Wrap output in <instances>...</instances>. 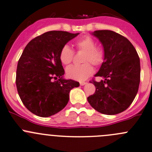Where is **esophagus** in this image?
Instances as JSON below:
<instances>
[{"label":"esophagus","mask_w":152,"mask_h":152,"mask_svg":"<svg viewBox=\"0 0 152 152\" xmlns=\"http://www.w3.org/2000/svg\"><path fill=\"white\" fill-rule=\"evenodd\" d=\"M86 83H86V82H80V86H84V85H86Z\"/></svg>","instance_id":"1"}]
</instances>
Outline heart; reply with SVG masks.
Segmentation results:
<instances>
[{
	"label": "heart",
	"instance_id": "obj_1",
	"mask_svg": "<svg viewBox=\"0 0 152 152\" xmlns=\"http://www.w3.org/2000/svg\"><path fill=\"white\" fill-rule=\"evenodd\" d=\"M77 50L84 51L83 62L80 65H72L66 68V72L68 77L78 81L87 79L94 73V66H99L105 60V50L102 47L96 46V41L90 36H83L75 42ZM74 52L67 45H64L60 50L59 58L61 62L68 65L72 61Z\"/></svg>",
	"mask_w": 152,
	"mask_h": 152
}]
</instances>
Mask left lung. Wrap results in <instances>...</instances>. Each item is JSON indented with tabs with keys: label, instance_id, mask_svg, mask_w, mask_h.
I'll return each mask as SVG.
<instances>
[{
	"label": "left lung",
	"instance_id": "8db88e82",
	"mask_svg": "<svg viewBox=\"0 0 152 152\" xmlns=\"http://www.w3.org/2000/svg\"><path fill=\"white\" fill-rule=\"evenodd\" d=\"M102 43L105 60L93 80L96 91L88 97L91 107L104 115H116L129 107L138 91L141 77L140 58L132 43L125 37L111 30L92 33Z\"/></svg>",
	"mask_w": 152,
	"mask_h": 152
}]
</instances>
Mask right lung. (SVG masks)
<instances>
[{
    "instance_id": "right-lung-1",
    "label": "right lung",
    "mask_w": 152,
    "mask_h": 152,
    "mask_svg": "<svg viewBox=\"0 0 152 152\" xmlns=\"http://www.w3.org/2000/svg\"><path fill=\"white\" fill-rule=\"evenodd\" d=\"M78 34L49 31L24 48L18 61L16 85L22 103L34 115L47 117L58 113L69 102V91L80 86L73 80L64 79L59 58L62 47Z\"/></svg>"
}]
</instances>
